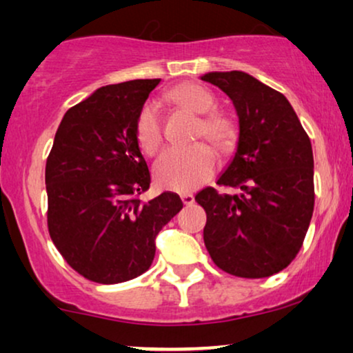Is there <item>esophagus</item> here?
Wrapping results in <instances>:
<instances>
[{
    "instance_id": "obj_1",
    "label": "esophagus",
    "mask_w": 353,
    "mask_h": 353,
    "mask_svg": "<svg viewBox=\"0 0 353 353\" xmlns=\"http://www.w3.org/2000/svg\"><path fill=\"white\" fill-rule=\"evenodd\" d=\"M180 197H181L183 204H185V205H191L192 202H194V196H192L191 192H181Z\"/></svg>"
}]
</instances>
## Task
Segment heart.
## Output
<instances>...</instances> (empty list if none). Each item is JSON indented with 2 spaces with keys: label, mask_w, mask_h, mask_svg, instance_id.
Masks as SVG:
<instances>
[{
  "label": "heart",
  "mask_w": 353,
  "mask_h": 353,
  "mask_svg": "<svg viewBox=\"0 0 353 353\" xmlns=\"http://www.w3.org/2000/svg\"><path fill=\"white\" fill-rule=\"evenodd\" d=\"M176 108L201 115L196 123L194 139L205 138L219 149L228 148L236 137V123L225 110L214 109L215 96L204 86L181 83L165 94ZM134 139L139 149L154 156L162 144V122L151 103L141 105L134 117ZM216 167L215 152L204 143L190 148H170L154 163V180L163 190L188 192L209 180Z\"/></svg>",
  "instance_id": "heart-1"
}]
</instances>
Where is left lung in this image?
Returning <instances> with one entry per match:
<instances>
[{
  "label": "left lung",
  "instance_id": "1",
  "mask_svg": "<svg viewBox=\"0 0 353 353\" xmlns=\"http://www.w3.org/2000/svg\"><path fill=\"white\" fill-rule=\"evenodd\" d=\"M233 101L239 139L216 181L196 194L207 221L204 243L214 263L239 278H267L296 259L310 225L315 186L313 152L292 105L245 72L201 77Z\"/></svg>",
  "mask_w": 353,
  "mask_h": 353
}]
</instances>
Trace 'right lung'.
I'll list each match as a JSON object with an SVG mask.
<instances>
[{"label": "right lung", "instance_id": "obj_1", "mask_svg": "<svg viewBox=\"0 0 353 353\" xmlns=\"http://www.w3.org/2000/svg\"><path fill=\"white\" fill-rule=\"evenodd\" d=\"M159 81L96 90L67 110L46 159L50 236L90 281L115 284L143 274L159 231L183 207L175 192L139 201L151 173L134 139V117Z\"/></svg>", "mask_w": 353, "mask_h": 353}]
</instances>
